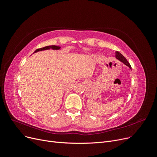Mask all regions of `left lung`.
<instances>
[{"label":"left lung","mask_w":157,"mask_h":157,"mask_svg":"<svg viewBox=\"0 0 157 157\" xmlns=\"http://www.w3.org/2000/svg\"><path fill=\"white\" fill-rule=\"evenodd\" d=\"M115 57H116V58H117L118 59H119L121 61H122V63H124L125 65H126L127 66H128V67H129L132 69L131 65H130V64L129 63V62H128V61H127V59L124 58V56H123L121 53H120L119 52H118V51H116V52H115Z\"/></svg>","instance_id":"8db88e82"}]
</instances>
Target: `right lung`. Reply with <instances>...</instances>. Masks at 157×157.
I'll use <instances>...</instances> for the list:
<instances>
[{"instance_id": "add662e5", "label": "right lung", "mask_w": 157, "mask_h": 157, "mask_svg": "<svg viewBox=\"0 0 157 157\" xmlns=\"http://www.w3.org/2000/svg\"><path fill=\"white\" fill-rule=\"evenodd\" d=\"M50 48H52V49H54V50H58V49L60 48V47H59V46H54V45H52V46H47L43 47V48L36 49L35 52H38V51L48 50V49H50Z\"/></svg>"}]
</instances>
